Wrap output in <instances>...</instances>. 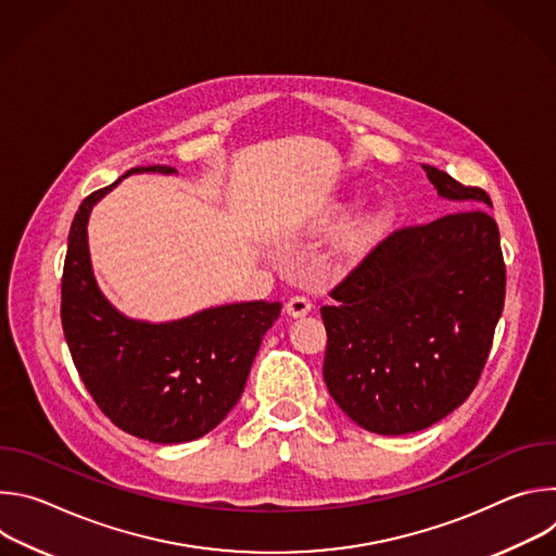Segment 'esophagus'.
Segmentation results:
<instances>
[{
  "mask_svg": "<svg viewBox=\"0 0 556 556\" xmlns=\"http://www.w3.org/2000/svg\"><path fill=\"white\" fill-rule=\"evenodd\" d=\"M309 309H312V303H309V299L303 296V294H294V296H290V301L286 303V312H288L290 316H303V314H307Z\"/></svg>",
  "mask_w": 556,
  "mask_h": 556,
  "instance_id": "obj_1",
  "label": "esophagus"
}]
</instances>
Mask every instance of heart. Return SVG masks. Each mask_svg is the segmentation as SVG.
<instances>
[{
  "label": "heart",
  "mask_w": 556,
  "mask_h": 556,
  "mask_svg": "<svg viewBox=\"0 0 556 556\" xmlns=\"http://www.w3.org/2000/svg\"><path fill=\"white\" fill-rule=\"evenodd\" d=\"M387 222V213L384 211H371L367 213L358 224H354V228L348 232L345 237V251L350 253H356L361 251L371 237L384 226Z\"/></svg>",
  "instance_id": "1"
}]
</instances>
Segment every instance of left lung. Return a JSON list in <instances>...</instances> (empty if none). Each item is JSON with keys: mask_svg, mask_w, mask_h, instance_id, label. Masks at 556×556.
<instances>
[{"mask_svg": "<svg viewBox=\"0 0 556 556\" xmlns=\"http://www.w3.org/2000/svg\"><path fill=\"white\" fill-rule=\"evenodd\" d=\"M427 178L468 208L405 226L371 249L321 307L324 378L363 429L405 435L457 409L478 384L504 309L506 264L491 198L431 165Z\"/></svg>", "mask_w": 556, "mask_h": 556, "instance_id": "8db88e82", "label": "left lung"}]
</instances>
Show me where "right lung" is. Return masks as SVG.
I'll return each mask as SVG.
<instances>
[{"label": "right lung", "mask_w": 556, "mask_h": 556, "mask_svg": "<svg viewBox=\"0 0 556 556\" xmlns=\"http://www.w3.org/2000/svg\"><path fill=\"white\" fill-rule=\"evenodd\" d=\"M176 174L153 165L131 174ZM114 185L78 206L61 277V326L86 389L125 433L176 444L206 435L237 405L251 365L281 312L279 301L228 303L172 324L134 321L97 286L88 251L92 206Z\"/></svg>", "instance_id": "obj_1"}]
</instances>
